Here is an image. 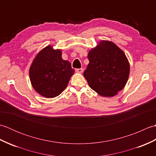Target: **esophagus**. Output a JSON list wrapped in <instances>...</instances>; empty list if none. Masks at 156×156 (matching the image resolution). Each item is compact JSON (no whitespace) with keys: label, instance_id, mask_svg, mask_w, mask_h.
Returning a JSON list of instances; mask_svg holds the SVG:
<instances>
[{"label":"esophagus","instance_id":"34e87169","mask_svg":"<svg viewBox=\"0 0 156 156\" xmlns=\"http://www.w3.org/2000/svg\"><path fill=\"white\" fill-rule=\"evenodd\" d=\"M84 71L83 68H78V69H76V72L78 73H82Z\"/></svg>","mask_w":156,"mask_h":156}]
</instances>
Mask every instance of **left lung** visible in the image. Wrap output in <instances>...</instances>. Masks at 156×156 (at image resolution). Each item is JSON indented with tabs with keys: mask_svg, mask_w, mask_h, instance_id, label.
Returning <instances> with one entry per match:
<instances>
[{
	"mask_svg": "<svg viewBox=\"0 0 156 156\" xmlns=\"http://www.w3.org/2000/svg\"><path fill=\"white\" fill-rule=\"evenodd\" d=\"M84 76L90 87L102 97H111L128 80L130 66L125 53L113 42L102 40L88 52Z\"/></svg>",
	"mask_w": 156,
	"mask_h": 156,
	"instance_id": "1",
	"label": "left lung"
}]
</instances>
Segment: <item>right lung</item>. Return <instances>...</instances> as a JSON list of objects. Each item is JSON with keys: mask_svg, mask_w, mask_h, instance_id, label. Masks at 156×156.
I'll use <instances>...</instances> for the list:
<instances>
[{"mask_svg": "<svg viewBox=\"0 0 156 156\" xmlns=\"http://www.w3.org/2000/svg\"><path fill=\"white\" fill-rule=\"evenodd\" d=\"M74 69L64 60L60 49L48 45L38 53L29 69V78L35 90L45 98H54L67 87Z\"/></svg>", "mask_w": 156, "mask_h": 156, "instance_id": "right-lung-1", "label": "right lung"}]
</instances>
